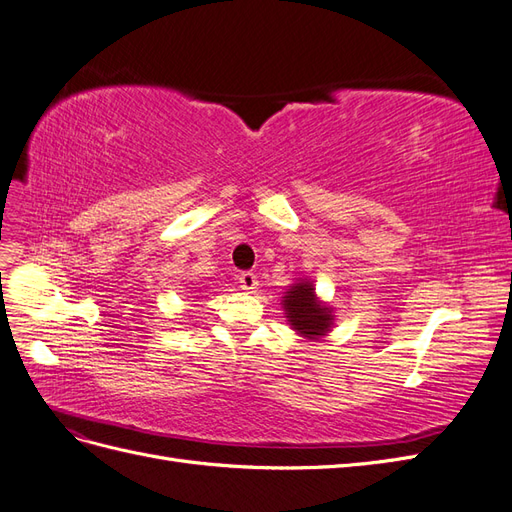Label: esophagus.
<instances>
[{"label":"esophagus","instance_id":"1","mask_svg":"<svg viewBox=\"0 0 512 512\" xmlns=\"http://www.w3.org/2000/svg\"><path fill=\"white\" fill-rule=\"evenodd\" d=\"M239 284H241V288L245 292H254L258 288V277L254 273H250V271H245V273L239 275Z\"/></svg>","mask_w":512,"mask_h":512}]
</instances>
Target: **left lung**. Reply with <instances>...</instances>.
Here are the masks:
<instances>
[{
  "instance_id": "obj_1",
  "label": "left lung",
  "mask_w": 512,
  "mask_h": 512,
  "mask_svg": "<svg viewBox=\"0 0 512 512\" xmlns=\"http://www.w3.org/2000/svg\"><path fill=\"white\" fill-rule=\"evenodd\" d=\"M282 307L290 329L309 342L327 337L335 324V309L318 297L314 282L307 277H297L294 284L286 288Z\"/></svg>"
}]
</instances>
